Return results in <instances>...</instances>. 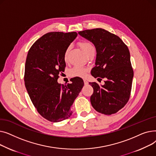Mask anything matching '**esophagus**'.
Masks as SVG:
<instances>
[{"mask_svg":"<svg viewBox=\"0 0 156 156\" xmlns=\"http://www.w3.org/2000/svg\"><path fill=\"white\" fill-rule=\"evenodd\" d=\"M83 81H84V84H85V85H88V81H87L86 80H83Z\"/></svg>","mask_w":156,"mask_h":156,"instance_id":"esophagus-1","label":"esophagus"}]
</instances>
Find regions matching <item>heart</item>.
Here are the masks:
<instances>
[{"label":"heart","mask_w":156,"mask_h":156,"mask_svg":"<svg viewBox=\"0 0 156 156\" xmlns=\"http://www.w3.org/2000/svg\"><path fill=\"white\" fill-rule=\"evenodd\" d=\"M80 47L82 49L83 51L85 54L87 55L90 52L92 51H94L95 49L93 45L88 41H83L79 44ZM69 51V47L66 48L64 52V59L66 61L68 59V54ZM88 71V68L81 66H75L71 69L69 70V75L71 77H80V78H83L85 76L86 73Z\"/></svg>","instance_id":"1"}]
</instances>
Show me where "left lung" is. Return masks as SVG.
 I'll return each mask as SVG.
<instances>
[{
  "label": "left lung",
  "instance_id": "1",
  "mask_svg": "<svg viewBox=\"0 0 156 156\" xmlns=\"http://www.w3.org/2000/svg\"><path fill=\"white\" fill-rule=\"evenodd\" d=\"M78 34L95 47V66L91 74L94 78H105V84L89 83L94 88L90 97L92 107L100 113H116L128 102L133 78L128 47L117 35L102 28L87 30Z\"/></svg>",
  "mask_w": 156,
  "mask_h": 156
}]
</instances>
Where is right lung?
<instances>
[{
	"label": "right lung",
	"mask_w": 156,
	"mask_h": 156,
	"mask_svg": "<svg viewBox=\"0 0 156 156\" xmlns=\"http://www.w3.org/2000/svg\"><path fill=\"white\" fill-rule=\"evenodd\" d=\"M77 35L76 32L47 33L28 52L24 84L38 112L49 121L60 122L71 116V105L84 85L78 78L67 85L57 82L66 67L65 51Z\"/></svg>",
	"instance_id": "add662e5"
}]
</instances>
